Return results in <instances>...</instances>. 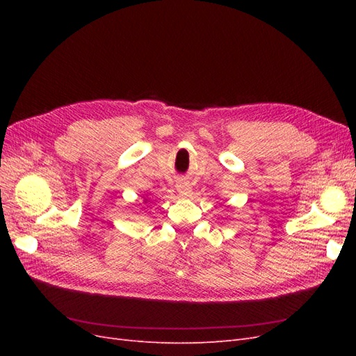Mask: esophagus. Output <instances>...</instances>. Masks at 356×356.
<instances>
[{
  "label": "esophagus",
  "instance_id": "esophagus-1",
  "mask_svg": "<svg viewBox=\"0 0 356 356\" xmlns=\"http://www.w3.org/2000/svg\"><path fill=\"white\" fill-rule=\"evenodd\" d=\"M177 190L181 196H190L191 195V187L187 184V182H179L177 186Z\"/></svg>",
  "mask_w": 356,
  "mask_h": 356
}]
</instances>
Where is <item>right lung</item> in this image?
Instances as JSON below:
<instances>
[{
    "mask_svg": "<svg viewBox=\"0 0 356 356\" xmlns=\"http://www.w3.org/2000/svg\"><path fill=\"white\" fill-rule=\"evenodd\" d=\"M147 200H148V199H145V197H144V204H145V203H147Z\"/></svg>",
    "mask_w": 356,
    "mask_h": 356,
    "instance_id": "obj_1",
    "label": "right lung"
}]
</instances>
